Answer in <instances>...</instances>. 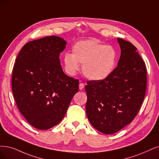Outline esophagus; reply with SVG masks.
<instances>
[{
    "mask_svg": "<svg viewBox=\"0 0 159 159\" xmlns=\"http://www.w3.org/2000/svg\"><path fill=\"white\" fill-rule=\"evenodd\" d=\"M84 83H80V84H79V89H80V90H83V89H84Z\"/></svg>",
    "mask_w": 159,
    "mask_h": 159,
    "instance_id": "esophagus-1",
    "label": "esophagus"
}]
</instances>
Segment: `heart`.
Instances as JSON below:
<instances>
[{
	"instance_id": "heart-1",
	"label": "heart",
	"mask_w": 159,
	"mask_h": 159,
	"mask_svg": "<svg viewBox=\"0 0 159 159\" xmlns=\"http://www.w3.org/2000/svg\"><path fill=\"white\" fill-rule=\"evenodd\" d=\"M117 54L113 46L95 40H80L72 47V54L65 53L63 63L65 70L75 75L83 64V72L91 80H101L109 76L115 68Z\"/></svg>"
}]
</instances>
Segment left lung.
<instances>
[{"label": "left lung", "mask_w": 159, "mask_h": 159, "mask_svg": "<svg viewBox=\"0 0 159 159\" xmlns=\"http://www.w3.org/2000/svg\"><path fill=\"white\" fill-rule=\"evenodd\" d=\"M120 57L107 78L88 81L86 111L90 124L105 134L120 130L140 109L147 87L145 62L131 43L118 38Z\"/></svg>", "instance_id": "left-lung-1"}]
</instances>
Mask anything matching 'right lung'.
<instances>
[{
    "label": "right lung",
    "mask_w": 159,
    "mask_h": 159,
    "mask_svg": "<svg viewBox=\"0 0 159 159\" xmlns=\"http://www.w3.org/2000/svg\"><path fill=\"white\" fill-rule=\"evenodd\" d=\"M67 42L57 36L27 43L14 64L11 88L17 106L31 126L48 130L63 119L79 91L77 79L67 76L60 54Z\"/></svg>",
    "instance_id": "1"
}]
</instances>
